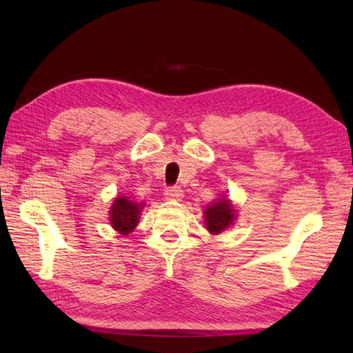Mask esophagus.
<instances>
[{
	"label": "esophagus",
	"instance_id": "1",
	"mask_svg": "<svg viewBox=\"0 0 353 353\" xmlns=\"http://www.w3.org/2000/svg\"><path fill=\"white\" fill-rule=\"evenodd\" d=\"M165 197L170 200H181L183 197V191L179 186H170L165 190Z\"/></svg>",
	"mask_w": 353,
	"mask_h": 353
}]
</instances>
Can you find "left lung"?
I'll return each mask as SVG.
<instances>
[{"instance_id": "left-lung-1", "label": "left lung", "mask_w": 353, "mask_h": 353, "mask_svg": "<svg viewBox=\"0 0 353 353\" xmlns=\"http://www.w3.org/2000/svg\"><path fill=\"white\" fill-rule=\"evenodd\" d=\"M205 216L208 230L216 235L221 234L224 229L229 228V224L234 223L235 211L228 199H221L220 201H215L212 206L206 208Z\"/></svg>"}]
</instances>
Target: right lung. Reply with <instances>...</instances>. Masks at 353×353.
Returning a JSON list of instances; mask_svg holds the SVG:
<instances>
[{
	"mask_svg": "<svg viewBox=\"0 0 353 353\" xmlns=\"http://www.w3.org/2000/svg\"><path fill=\"white\" fill-rule=\"evenodd\" d=\"M142 205L133 203L125 197H118L110 209V224L119 234H130L139 223V211Z\"/></svg>",
	"mask_w": 353,
	"mask_h": 353,
	"instance_id": "1",
	"label": "right lung"
}]
</instances>
